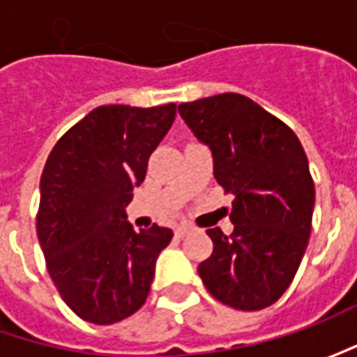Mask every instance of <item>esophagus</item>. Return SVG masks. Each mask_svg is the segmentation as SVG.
<instances>
[{
    "mask_svg": "<svg viewBox=\"0 0 357 357\" xmlns=\"http://www.w3.org/2000/svg\"><path fill=\"white\" fill-rule=\"evenodd\" d=\"M174 232H176L178 238H183V236H186V234L190 232V227H188V225H178V227L174 228Z\"/></svg>",
    "mask_w": 357,
    "mask_h": 357,
    "instance_id": "1",
    "label": "esophagus"
}]
</instances>
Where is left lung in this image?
Listing matches in <instances>:
<instances>
[{
  "mask_svg": "<svg viewBox=\"0 0 357 357\" xmlns=\"http://www.w3.org/2000/svg\"><path fill=\"white\" fill-rule=\"evenodd\" d=\"M178 113L211 146L216 183L234 195V230H206L214 248L199 276L225 306L268 308L294 280L308 246L314 181L306 153L286 123L238 93L178 105Z\"/></svg>",
  "mask_w": 357,
  "mask_h": 357,
  "instance_id": "1",
  "label": "left lung"
}]
</instances>
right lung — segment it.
<instances>
[{
    "mask_svg": "<svg viewBox=\"0 0 357 357\" xmlns=\"http://www.w3.org/2000/svg\"><path fill=\"white\" fill-rule=\"evenodd\" d=\"M176 105H103L63 135L41 174L37 238L51 280L81 320L115 324L141 308L155 262L172 238L135 232L125 206L169 132Z\"/></svg>",
    "mask_w": 357,
    "mask_h": 357,
    "instance_id": "1",
    "label": "right lung"
}]
</instances>
